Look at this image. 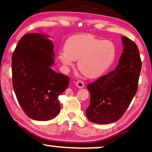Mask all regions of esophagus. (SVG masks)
<instances>
[{
    "label": "esophagus",
    "mask_w": 152,
    "mask_h": 152,
    "mask_svg": "<svg viewBox=\"0 0 152 152\" xmlns=\"http://www.w3.org/2000/svg\"><path fill=\"white\" fill-rule=\"evenodd\" d=\"M76 86L78 88H84L85 84L83 82L81 81V80H78V81L76 83Z\"/></svg>",
    "instance_id": "1"
}]
</instances>
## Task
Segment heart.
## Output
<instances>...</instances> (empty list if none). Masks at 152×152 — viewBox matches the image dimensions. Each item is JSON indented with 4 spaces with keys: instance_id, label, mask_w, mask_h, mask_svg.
<instances>
[{
    "instance_id": "heart-1",
    "label": "heart",
    "mask_w": 152,
    "mask_h": 152,
    "mask_svg": "<svg viewBox=\"0 0 152 152\" xmlns=\"http://www.w3.org/2000/svg\"><path fill=\"white\" fill-rule=\"evenodd\" d=\"M64 49L59 53L62 63L71 66L78 60V69L90 78L104 74L116 57V47L112 42L88 34L72 36L66 41Z\"/></svg>"
}]
</instances>
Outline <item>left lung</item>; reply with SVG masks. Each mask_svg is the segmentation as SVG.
<instances>
[{
	"instance_id": "left-lung-1",
	"label": "left lung",
	"mask_w": 152,
	"mask_h": 152,
	"mask_svg": "<svg viewBox=\"0 0 152 152\" xmlns=\"http://www.w3.org/2000/svg\"><path fill=\"white\" fill-rule=\"evenodd\" d=\"M124 49L114 71L90 83V104L86 116L90 122L105 124L121 117L136 94L142 62L132 40L122 37Z\"/></svg>"
}]
</instances>
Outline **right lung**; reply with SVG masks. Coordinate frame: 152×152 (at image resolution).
<instances>
[{
    "label": "right lung",
    "mask_w": 152,
    "mask_h": 152,
    "mask_svg": "<svg viewBox=\"0 0 152 152\" xmlns=\"http://www.w3.org/2000/svg\"><path fill=\"white\" fill-rule=\"evenodd\" d=\"M47 35L28 33L18 42L12 57V85L24 113L34 120L47 121L60 111L58 96L70 78L54 72L53 44Z\"/></svg>",
    "instance_id": "1"
}]
</instances>
